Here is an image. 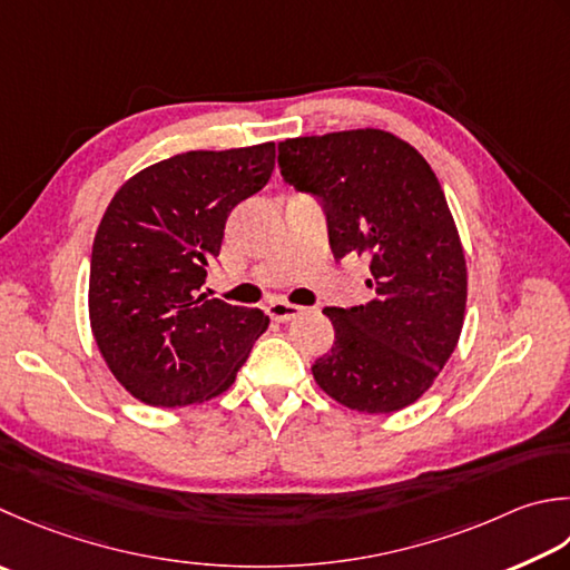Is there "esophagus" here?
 Segmentation results:
<instances>
[{
	"label": "esophagus",
	"mask_w": 570,
	"mask_h": 570,
	"mask_svg": "<svg viewBox=\"0 0 570 570\" xmlns=\"http://www.w3.org/2000/svg\"><path fill=\"white\" fill-rule=\"evenodd\" d=\"M301 311H304V308L294 306V304H286V301H282V298H274V301H269V304H266V314H269L274 321H282V323L296 318Z\"/></svg>",
	"instance_id": "1"
}]
</instances>
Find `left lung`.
<instances>
[{
	"instance_id": "left-lung-1",
	"label": "left lung",
	"mask_w": 570,
	"mask_h": 570,
	"mask_svg": "<svg viewBox=\"0 0 570 570\" xmlns=\"http://www.w3.org/2000/svg\"><path fill=\"white\" fill-rule=\"evenodd\" d=\"M278 167L326 212L336 259L367 256L373 301L323 308L336 328L316 383L341 405L385 415L425 393L456 348L466 264L442 185L393 132L363 128L278 142Z\"/></svg>"
}]
</instances>
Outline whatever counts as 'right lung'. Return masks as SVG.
<instances>
[{"label": "right lung", "mask_w": 570, "mask_h": 570, "mask_svg": "<svg viewBox=\"0 0 570 570\" xmlns=\"http://www.w3.org/2000/svg\"><path fill=\"white\" fill-rule=\"evenodd\" d=\"M274 142L189 150L145 167L100 219L88 314L116 381L148 405L205 403L234 383L269 326L205 288L229 212L269 183Z\"/></svg>", "instance_id": "right-lung-1"}]
</instances>
